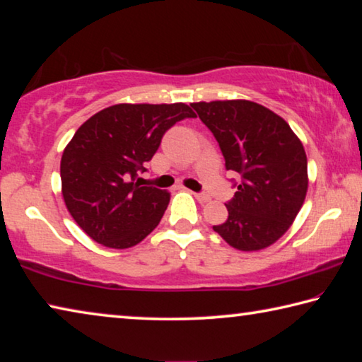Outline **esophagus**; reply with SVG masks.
<instances>
[{"mask_svg": "<svg viewBox=\"0 0 362 362\" xmlns=\"http://www.w3.org/2000/svg\"><path fill=\"white\" fill-rule=\"evenodd\" d=\"M194 197H196L200 204H205V202H210V196L205 192H196L194 194Z\"/></svg>", "mask_w": 362, "mask_h": 362, "instance_id": "obj_1", "label": "esophagus"}]
</instances>
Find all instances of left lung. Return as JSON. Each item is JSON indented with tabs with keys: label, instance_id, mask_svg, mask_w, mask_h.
<instances>
[{
	"label": "left lung",
	"instance_id": "obj_1",
	"mask_svg": "<svg viewBox=\"0 0 362 362\" xmlns=\"http://www.w3.org/2000/svg\"><path fill=\"white\" fill-rule=\"evenodd\" d=\"M212 131L226 170L241 175L228 218L214 231L239 251L278 241L296 218L308 192V157L281 116L249 100L191 103Z\"/></svg>",
	"mask_w": 362,
	"mask_h": 362
}]
</instances>
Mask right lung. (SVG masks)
<instances>
[{"label": "right lung", "instance_id": "obj_1", "mask_svg": "<svg viewBox=\"0 0 362 362\" xmlns=\"http://www.w3.org/2000/svg\"><path fill=\"white\" fill-rule=\"evenodd\" d=\"M186 103H119L88 118L61 157V191L77 225L113 249L136 246L162 220L170 192L136 182Z\"/></svg>", "mask_w": 362, "mask_h": 362}]
</instances>
